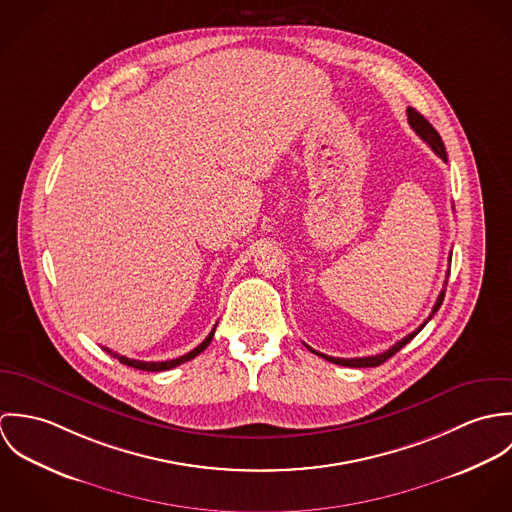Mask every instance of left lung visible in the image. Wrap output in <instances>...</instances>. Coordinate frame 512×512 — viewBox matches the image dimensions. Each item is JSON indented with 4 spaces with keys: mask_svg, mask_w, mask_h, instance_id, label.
<instances>
[{
    "mask_svg": "<svg viewBox=\"0 0 512 512\" xmlns=\"http://www.w3.org/2000/svg\"><path fill=\"white\" fill-rule=\"evenodd\" d=\"M408 112V124H410V128L428 144V146L432 147L436 153H438L439 157L443 159V161H447V153H445V146H443V142H441V138H439L438 132H436V128L418 112V110H414V108H408L406 110ZM449 262H451V254H449ZM447 278H449V272H447V276H445V282H443V290L439 292L438 301H436V305H434V309H432V315L416 329V331H412L410 335H406L402 341H398L396 345H392L388 351H384V353H380V355H372V357H359V359H339V357H329V355H323V353H317L315 349H311V347H307L311 353H315V355H319L321 359H325V361H329V363H335V365L341 366H353V368H365V366H378L382 365L384 361H388L390 357H394L404 345H408L424 327H426V323L434 317V313L438 311L439 307H441V303H443V297H445V286H447Z\"/></svg>",
    "mask_w": 512,
    "mask_h": 512,
    "instance_id": "8db88e82",
    "label": "left lung"
}]
</instances>
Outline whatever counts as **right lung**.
Here are the masks:
<instances>
[{
  "mask_svg": "<svg viewBox=\"0 0 512 512\" xmlns=\"http://www.w3.org/2000/svg\"><path fill=\"white\" fill-rule=\"evenodd\" d=\"M215 329H217V325L213 327V331L209 333V337H207L199 347H195L191 353H187V355H183V357H179V359L163 361V363H144V361L128 359V357H122V355H118V353H114V351H110V349H106V347H104V351H106L108 355H112L114 359H118L122 365L132 366V368H140V370H147V372H159V370H169V368H175V366L183 365V363H187V361L195 359L197 355H201V353L211 345V341H213V337H215Z\"/></svg>",
  "mask_w": 512,
  "mask_h": 512,
  "instance_id": "1",
  "label": "right lung"
}]
</instances>
